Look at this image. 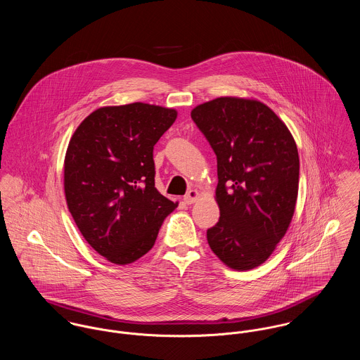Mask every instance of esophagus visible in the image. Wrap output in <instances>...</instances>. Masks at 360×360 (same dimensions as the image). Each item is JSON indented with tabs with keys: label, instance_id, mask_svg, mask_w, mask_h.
<instances>
[{
	"label": "esophagus",
	"instance_id": "1",
	"mask_svg": "<svg viewBox=\"0 0 360 360\" xmlns=\"http://www.w3.org/2000/svg\"><path fill=\"white\" fill-rule=\"evenodd\" d=\"M198 197H200V193H198L197 190H190V191L184 195V202H186L187 205H191V204H194V202L198 200Z\"/></svg>",
	"mask_w": 360,
	"mask_h": 360
}]
</instances>
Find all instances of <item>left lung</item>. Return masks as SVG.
I'll return each mask as SVG.
<instances>
[{"label":"left lung","instance_id":"obj_1","mask_svg":"<svg viewBox=\"0 0 360 360\" xmlns=\"http://www.w3.org/2000/svg\"><path fill=\"white\" fill-rule=\"evenodd\" d=\"M191 117L217 158L219 221L206 231L213 254L234 270L260 266L292 220L300 156L285 123L257 100L220 97Z\"/></svg>","mask_w":360,"mask_h":360}]
</instances>
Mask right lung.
Instances as JSON below:
<instances>
[{
    "instance_id": "right-lung-1",
    "label": "right lung",
    "mask_w": 360,
    "mask_h": 360,
    "mask_svg": "<svg viewBox=\"0 0 360 360\" xmlns=\"http://www.w3.org/2000/svg\"><path fill=\"white\" fill-rule=\"evenodd\" d=\"M177 110L144 103L103 106L73 133L63 165L69 212L84 240L115 264L146 255L177 202L155 188L154 146Z\"/></svg>"
}]
</instances>
